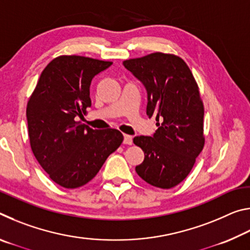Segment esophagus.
Here are the masks:
<instances>
[{
  "instance_id": "esophagus-1",
  "label": "esophagus",
  "mask_w": 250,
  "mask_h": 250,
  "mask_svg": "<svg viewBox=\"0 0 250 250\" xmlns=\"http://www.w3.org/2000/svg\"><path fill=\"white\" fill-rule=\"evenodd\" d=\"M132 142H133V138H132V135H129V134H125L124 135V143L125 145H132Z\"/></svg>"
}]
</instances>
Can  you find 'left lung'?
<instances>
[{"mask_svg": "<svg viewBox=\"0 0 250 250\" xmlns=\"http://www.w3.org/2000/svg\"><path fill=\"white\" fill-rule=\"evenodd\" d=\"M124 66L145 86L146 115L159 126L151 137L133 139L145 152L135 171L155 188H174L188 175L204 146V107L195 79L183 59L170 54L129 59Z\"/></svg>", "mask_w": 250, "mask_h": 250, "instance_id": "obj_1", "label": "left lung"}]
</instances>
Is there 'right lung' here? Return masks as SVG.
Masks as SVG:
<instances>
[{
	"mask_svg": "<svg viewBox=\"0 0 250 250\" xmlns=\"http://www.w3.org/2000/svg\"><path fill=\"white\" fill-rule=\"evenodd\" d=\"M111 65L75 55L59 56L46 66L28 100L32 151L50 179L62 188L87 184L124 140L116 129L94 130L78 121L91 105V80Z\"/></svg>",
	"mask_w": 250,
	"mask_h": 250,
	"instance_id": "right-lung-1",
	"label": "right lung"
}]
</instances>
